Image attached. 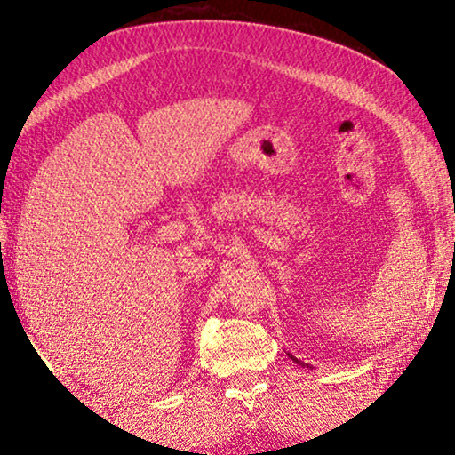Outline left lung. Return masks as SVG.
<instances>
[{"instance_id":"left-lung-1","label":"left lung","mask_w":455,"mask_h":455,"mask_svg":"<svg viewBox=\"0 0 455 455\" xmlns=\"http://www.w3.org/2000/svg\"><path fill=\"white\" fill-rule=\"evenodd\" d=\"M288 356H290L291 360H294V363H296V364H300V366H307V369H308V364H304V363H300V360H298L296 356H291V354H288Z\"/></svg>"}]
</instances>
